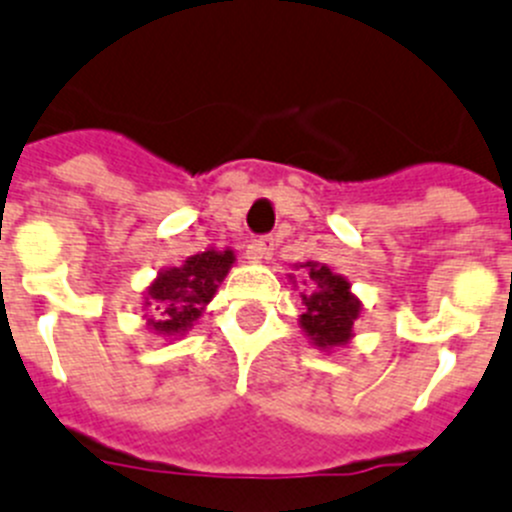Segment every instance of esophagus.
Here are the masks:
<instances>
[{
  "label": "esophagus",
  "mask_w": 512,
  "mask_h": 512,
  "mask_svg": "<svg viewBox=\"0 0 512 512\" xmlns=\"http://www.w3.org/2000/svg\"><path fill=\"white\" fill-rule=\"evenodd\" d=\"M275 237H260V240H255L250 245V250H247V260L250 262H265L272 257V250H275Z\"/></svg>",
  "instance_id": "1"
}]
</instances>
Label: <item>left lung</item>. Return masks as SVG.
I'll list each match as a JSON object with an SVG mask.
<instances>
[{
	"label": "left lung",
	"instance_id": "left-lung-1",
	"mask_svg": "<svg viewBox=\"0 0 512 512\" xmlns=\"http://www.w3.org/2000/svg\"><path fill=\"white\" fill-rule=\"evenodd\" d=\"M295 270L308 272L310 290H303V313L298 315V326L303 336L313 343L318 351H336L353 341V323L361 318V300L353 295L348 278L333 272L323 262H295ZM293 288H298L295 275H290Z\"/></svg>",
	"mask_w": 512,
	"mask_h": 512
}]
</instances>
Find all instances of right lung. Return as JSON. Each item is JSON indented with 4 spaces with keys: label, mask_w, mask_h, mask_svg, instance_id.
<instances>
[{
    "label": "right lung",
    "mask_w": 512,
    "mask_h": 512,
    "mask_svg": "<svg viewBox=\"0 0 512 512\" xmlns=\"http://www.w3.org/2000/svg\"><path fill=\"white\" fill-rule=\"evenodd\" d=\"M234 252L229 247L186 257L181 265L166 267L143 290L141 308L146 328L161 338H181L197 326L207 305L217 295V288L234 265Z\"/></svg>",
    "instance_id": "1"
}]
</instances>
